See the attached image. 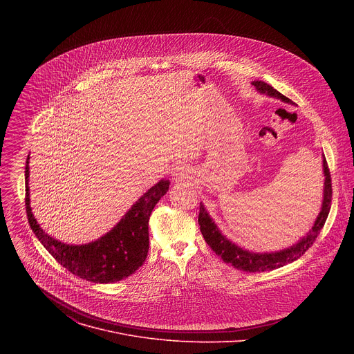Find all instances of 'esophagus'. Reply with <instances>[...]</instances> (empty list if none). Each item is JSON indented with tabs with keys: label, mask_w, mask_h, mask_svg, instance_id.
Instances as JSON below:
<instances>
[{
	"label": "esophagus",
	"mask_w": 354,
	"mask_h": 354,
	"mask_svg": "<svg viewBox=\"0 0 354 354\" xmlns=\"http://www.w3.org/2000/svg\"><path fill=\"white\" fill-rule=\"evenodd\" d=\"M185 173H187V170H184L183 167H176V169H174V176L178 177V178H180V177H184Z\"/></svg>",
	"instance_id": "34e87169"
}]
</instances>
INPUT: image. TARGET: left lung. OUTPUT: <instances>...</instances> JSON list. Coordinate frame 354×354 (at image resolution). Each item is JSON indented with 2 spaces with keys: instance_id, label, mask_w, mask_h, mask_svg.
<instances>
[{
  "instance_id": "8db88e82",
  "label": "left lung",
  "mask_w": 354,
  "mask_h": 354,
  "mask_svg": "<svg viewBox=\"0 0 354 354\" xmlns=\"http://www.w3.org/2000/svg\"><path fill=\"white\" fill-rule=\"evenodd\" d=\"M253 86L257 88V91L277 97L282 101L289 102L290 100L278 93L274 87L264 82H253ZM323 170H324V198H323V204H322V211L313 225V227L309 230V233L304 237L301 241H299L296 245L283 250L281 252L275 253H252L248 251H244L226 240L221 232L218 230L216 225L211 221L209 215L204 209L202 203H201V211H199V225H201V232L205 243L209 245V248L216 253L225 263L233 266L237 270L247 271V272H261V271H268V270H275L279 268L285 264H289L299 257H301L304 253L306 252L310 245L315 243L317 236L320 234V230L323 229L326 219L328 216L330 208H331V199H333V188H331V174L330 169L327 165L326 158L323 159Z\"/></svg>"
}]
</instances>
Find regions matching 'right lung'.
<instances>
[{"instance_id": "obj_1", "label": "right lung", "mask_w": 354, "mask_h": 354, "mask_svg": "<svg viewBox=\"0 0 354 354\" xmlns=\"http://www.w3.org/2000/svg\"><path fill=\"white\" fill-rule=\"evenodd\" d=\"M26 162V211L28 223L48 252L68 271L94 283H111L133 274L149 253V221L155 204L167 192L169 180L150 188L125 216L100 240L86 245H66L48 236L37 223L30 207L28 167Z\"/></svg>"}]
</instances>
